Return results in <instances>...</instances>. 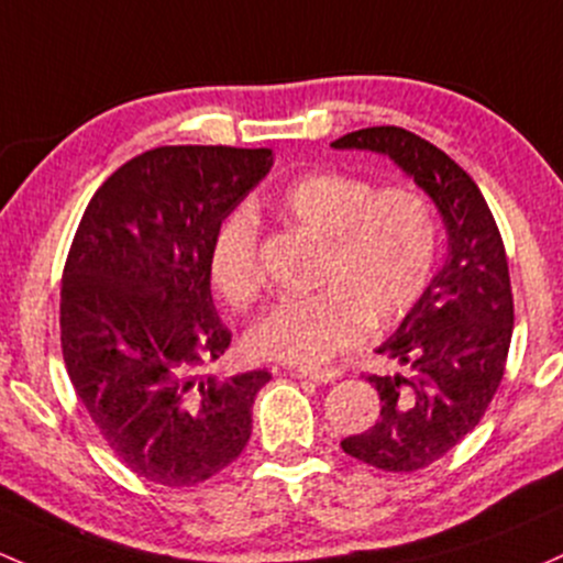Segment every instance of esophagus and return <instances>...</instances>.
Listing matches in <instances>:
<instances>
[{"label":"esophagus","mask_w":563,"mask_h":563,"mask_svg":"<svg viewBox=\"0 0 563 563\" xmlns=\"http://www.w3.org/2000/svg\"><path fill=\"white\" fill-rule=\"evenodd\" d=\"M291 376H296V379H312L318 385H329L339 374L331 372V368H294Z\"/></svg>","instance_id":"1"}]
</instances>
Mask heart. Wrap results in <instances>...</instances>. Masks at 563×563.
<instances>
[{
  "mask_svg": "<svg viewBox=\"0 0 563 563\" xmlns=\"http://www.w3.org/2000/svg\"><path fill=\"white\" fill-rule=\"evenodd\" d=\"M277 211L323 243L318 294L280 299L249 329L258 357L320 366L355 344L366 325L404 318L428 288L438 262V219L411 187L376 189L368 178L318 170L277 197ZM211 280L234 307L262 291L258 224L251 211L227 216L211 240Z\"/></svg>",
  "mask_w": 563,
  "mask_h": 563,
  "instance_id": "b5f03b06",
  "label": "heart"
}]
</instances>
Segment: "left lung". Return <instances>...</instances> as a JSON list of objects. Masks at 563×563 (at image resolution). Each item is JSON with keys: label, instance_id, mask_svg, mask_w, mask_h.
<instances>
[{"label": "left lung", "instance_id": "left-lung-1", "mask_svg": "<svg viewBox=\"0 0 563 563\" xmlns=\"http://www.w3.org/2000/svg\"><path fill=\"white\" fill-rule=\"evenodd\" d=\"M333 150L387 154L443 216L449 253L398 331L376 352L404 372L368 376L379 419L342 449L387 473L441 460L481 422L503 382L512 336V291L503 234L484 195L460 165L404 128H363Z\"/></svg>", "mask_w": 563, "mask_h": 563}]
</instances>
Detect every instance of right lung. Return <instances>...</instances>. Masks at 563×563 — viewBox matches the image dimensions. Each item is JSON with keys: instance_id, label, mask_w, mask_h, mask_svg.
<instances>
[{"instance_id": "add662e5", "label": "right lung", "mask_w": 563, "mask_h": 563, "mask_svg": "<svg viewBox=\"0 0 563 563\" xmlns=\"http://www.w3.org/2000/svg\"><path fill=\"white\" fill-rule=\"evenodd\" d=\"M269 168L272 150L157 146L111 173L74 234L60 280L66 372L111 452L152 484H202L251 438L269 372H208L232 342L208 256Z\"/></svg>"}]
</instances>
